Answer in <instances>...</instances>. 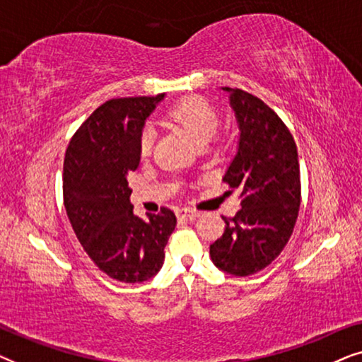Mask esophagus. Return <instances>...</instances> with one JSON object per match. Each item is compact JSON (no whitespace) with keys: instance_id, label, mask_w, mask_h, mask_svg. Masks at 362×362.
Instances as JSON below:
<instances>
[{"instance_id":"obj_1","label":"esophagus","mask_w":362,"mask_h":362,"mask_svg":"<svg viewBox=\"0 0 362 362\" xmlns=\"http://www.w3.org/2000/svg\"><path fill=\"white\" fill-rule=\"evenodd\" d=\"M199 216V212L194 211V209H189V207H182V209H177V217L180 219H196V217Z\"/></svg>"}]
</instances>
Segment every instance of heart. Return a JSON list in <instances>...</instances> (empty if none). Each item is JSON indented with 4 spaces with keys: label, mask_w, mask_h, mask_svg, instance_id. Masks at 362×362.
Masks as SVG:
<instances>
[{
    "label": "heart",
    "mask_w": 362,
    "mask_h": 362,
    "mask_svg": "<svg viewBox=\"0 0 362 362\" xmlns=\"http://www.w3.org/2000/svg\"><path fill=\"white\" fill-rule=\"evenodd\" d=\"M219 112L209 100L202 97H187L176 102L165 112V122L185 130L196 143H207L219 127ZM155 143V132L150 125L141 130L140 153L148 156Z\"/></svg>",
    "instance_id": "heart-1"
}]
</instances>
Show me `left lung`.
Instances as JSON below:
<instances>
[{
	"instance_id": "1",
	"label": "left lung",
	"mask_w": 362,
	"mask_h": 362,
	"mask_svg": "<svg viewBox=\"0 0 362 362\" xmlns=\"http://www.w3.org/2000/svg\"><path fill=\"white\" fill-rule=\"evenodd\" d=\"M239 123V148L222 180L240 191V209L211 245L217 269L235 276L270 265L293 232L300 211L298 151L281 118L259 97L222 87Z\"/></svg>"
}]
</instances>
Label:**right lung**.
Here are the masks:
<instances>
[{"label":"right lung","mask_w":362,"mask_h":362,"mask_svg":"<svg viewBox=\"0 0 362 362\" xmlns=\"http://www.w3.org/2000/svg\"><path fill=\"white\" fill-rule=\"evenodd\" d=\"M163 97L102 103L74 133L64 160V206L72 229L93 264L123 284H140L160 272L176 227L168 207L146 219L133 214L127 180L140 165L145 120Z\"/></svg>","instance_id":"1"}]
</instances>
